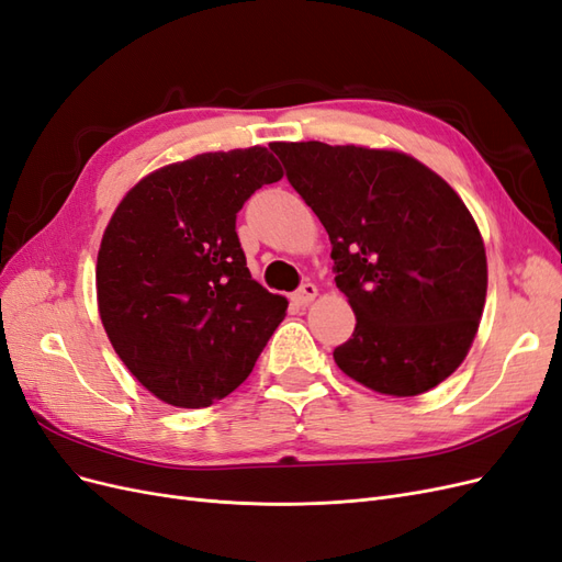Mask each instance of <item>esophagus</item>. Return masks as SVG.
Here are the masks:
<instances>
[{
  "label": "esophagus",
  "mask_w": 562,
  "mask_h": 562,
  "mask_svg": "<svg viewBox=\"0 0 562 562\" xmlns=\"http://www.w3.org/2000/svg\"><path fill=\"white\" fill-rule=\"evenodd\" d=\"M316 295H318V288L314 283H304L297 293H293V302L297 307H307V304L314 302Z\"/></svg>",
  "instance_id": "obj_1"
}]
</instances>
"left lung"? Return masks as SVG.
<instances>
[{
	"label": "left lung",
	"instance_id": "left-lung-1",
	"mask_svg": "<svg viewBox=\"0 0 562 562\" xmlns=\"http://www.w3.org/2000/svg\"><path fill=\"white\" fill-rule=\"evenodd\" d=\"M333 244L356 314L337 368L386 396H419L462 366L487 295V258L452 187L398 149L271 143Z\"/></svg>",
	"mask_w": 562,
	"mask_h": 562
}]
</instances>
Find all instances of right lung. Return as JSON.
I'll use <instances>...</instances> for the list:
<instances>
[{"instance_id":"1","label":"right lung","mask_w":562,"mask_h":562,"mask_svg":"<svg viewBox=\"0 0 562 562\" xmlns=\"http://www.w3.org/2000/svg\"><path fill=\"white\" fill-rule=\"evenodd\" d=\"M283 178L267 147L203 151L157 168L119 201L95 262L98 314L149 394L176 407L229 396L285 316L250 277L236 213Z\"/></svg>"}]
</instances>
